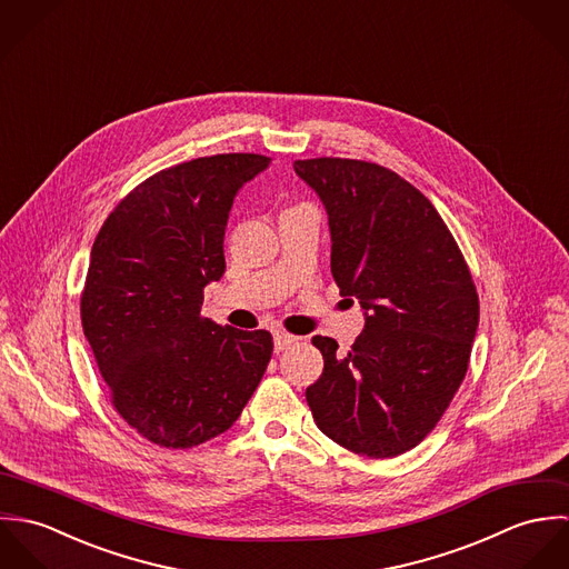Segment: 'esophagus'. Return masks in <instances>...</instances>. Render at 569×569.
<instances>
[{
  "mask_svg": "<svg viewBox=\"0 0 569 569\" xmlns=\"http://www.w3.org/2000/svg\"><path fill=\"white\" fill-rule=\"evenodd\" d=\"M296 341H298V337H296V335H289V332H284V330H278V332L273 335V348H276V352L289 348V346L296 343Z\"/></svg>",
  "mask_w": 569,
  "mask_h": 569,
  "instance_id": "obj_1",
  "label": "esophagus"
}]
</instances>
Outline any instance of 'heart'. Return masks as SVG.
<instances>
[{
  "label": "heart",
  "mask_w": 569,
  "mask_h": 569,
  "mask_svg": "<svg viewBox=\"0 0 569 569\" xmlns=\"http://www.w3.org/2000/svg\"><path fill=\"white\" fill-rule=\"evenodd\" d=\"M293 208H302V206H293ZM293 208H289V210H293Z\"/></svg>",
  "instance_id": "b5f03b06"
}]
</instances>
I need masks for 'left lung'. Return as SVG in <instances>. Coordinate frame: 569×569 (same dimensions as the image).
Listing matches in <instances>:
<instances>
[{
	"instance_id": "left-lung-1",
	"label": "left lung",
	"mask_w": 569,
	"mask_h": 569,
	"mask_svg": "<svg viewBox=\"0 0 569 569\" xmlns=\"http://www.w3.org/2000/svg\"><path fill=\"white\" fill-rule=\"evenodd\" d=\"M330 228V271L366 311L348 352L316 335L322 377L307 388L318 427L343 449L395 458L438 425L471 359L480 300L431 201L395 170L343 158L298 160Z\"/></svg>"
}]
</instances>
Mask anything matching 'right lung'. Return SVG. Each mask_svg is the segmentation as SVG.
Instances as JSON below:
<instances>
[{
	"label": "right lung",
	"mask_w": 569,
	"mask_h": 569,
	"mask_svg": "<svg viewBox=\"0 0 569 569\" xmlns=\"http://www.w3.org/2000/svg\"><path fill=\"white\" fill-rule=\"evenodd\" d=\"M269 162L221 153L163 168L93 241L82 332L116 411L153 445L190 449L228 431L267 370L271 332L217 325L201 305L226 271L234 197Z\"/></svg>",
	"instance_id": "obj_1"
}]
</instances>
